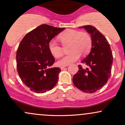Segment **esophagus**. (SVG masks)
<instances>
[{"label": "esophagus", "mask_w": 125, "mask_h": 125, "mask_svg": "<svg viewBox=\"0 0 125 125\" xmlns=\"http://www.w3.org/2000/svg\"><path fill=\"white\" fill-rule=\"evenodd\" d=\"M66 66H61V69L62 70H63V69L64 68V67H65Z\"/></svg>", "instance_id": "obj_1"}]
</instances>
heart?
<instances>
[{"instance_id":"b5f03b06","label":"heart","mask_w":125,"mask_h":125,"mask_svg":"<svg viewBox=\"0 0 125 125\" xmlns=\"http://www.w3.org/2000/svg\"><path fill=\"white\" fill-rule=\"evenodd\" d=\"M59 39L64 46L69 44V51L71 52L57 62L59 66H67L77 61L81 53L86 54L89 52L92 44V38L88 33L74 29L65 30L59 35ZM48 48L54 58H58L63 55L62 47L55 41H50Z\"/></svg>"}]
</instances>
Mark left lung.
I'll use <instances>...</instances> for the list:
<instances>
[{"mask_svg": "<svg viewBox=\"0 0 125 125\" xmlns=\"http://www.w3.org/2000/svg\"><path fill=\"white\" fill-rule=\"evenodd\" d=\"M79 28H84L91 36V51L81 62L90 69H84L79 65V71L73 77V83L82 91L92 94L100 89L110 78L113 63L112 52L107 39L96 28L90 25Z\"/></svg>", "mask_w": 125, "mask_h": 125, "instance_id": "8db88e82", "label": "left lung"}]
</instances>
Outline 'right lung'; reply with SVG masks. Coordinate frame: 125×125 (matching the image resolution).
Listing matches in <instances>:
<instances>
[{"label": "right lung", "mask_w": 125, "mask_h": 125, "mask_svg": "<svg viewBox=\"0 0 125 125\" xmlns=\"http://www.w3.org/2000/svg\"><path fill=\"white\" fill-rule=\"evenodd\" d=\"M64 29L40 25L27 33L20 43L16 52L17 70L23 83L31 91L42 94L58 82L61 70L51 67L54 58L48 44Z\"/></svg>", "instance_id": "add662e5"}]
</instances>
